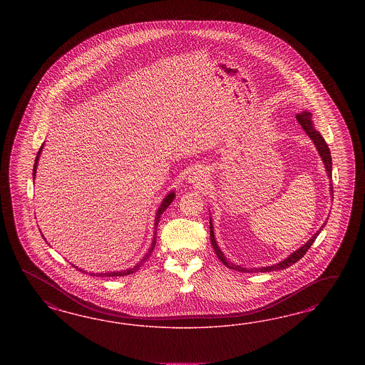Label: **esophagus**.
<instances>
[{"mask_svg":"<svg viewBox=\"0 0 365 365\" xmlns=\"http://www.w3.org/2000/svg\"><path fill=\"white\" fill-rule=\"evenodd\" d=\"M203 179H205V174H203L202 170H198V168L192 170L191 174H190V177H188L190 183H195V185H199L200 182H203Z\"/></svg>","mask_w":365,"mask_h":365,"instance_id":"1","label":"esophagus"}]
</instances>
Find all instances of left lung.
Listing matches in <instances>:
<instances>
[{
    "label": "left lung",
    "mask_w": 365,
    "mask_h": 365,
    "mask_svg": "<svg viewBox=\"0 0 365 365\" xmlns=\"http://www.w3.org/2000/svg\"><path fill=\"white\" fill-rule=\"evenodd\" d=\"M296 119H297V122H299V125L304 128V131L307 133V135L309 136L310 139H312V142L314 144V147L317 148V151H319V155H320L321 160H322V163H324V167H325V171H327V175L329 178V180L331 179V151H329V147H328V144L327 142L324 140V138L321 136L320 133L314 128V124H313V120H312V113L310 112H307V110H304V112H301L299 115H296ZM331 187H329V191H331V195H333V186L329 185ZM327 223H324L322 226L320 227V230H317V232L310 238L308 242L304 243L299 249H297L296 252H293L292 255L287 257L284 261H279L278 264L276 265L272 266H264V267H253V269H246V267H242V266L240 265H234L232 262H229L227 261V258L225 257V255L222 253L221 249H220V246H218V243L215 241V235H214V226H212V222H211L210 218V241L211 245H212V249L215 250V255L217 257L220 258L222 261V264L225 266H227V267H230V269H234V270H238V272H243V273H252V272H273V270H279V269H287L289 266L293 265V264H296L297 261H299L305 253L308 252V249H310V246H312V243L316 241V238H317V235L320 234L321 230L324 229V226H325Z\"/></svg>",
    "instance_id": "obj_1"
}]
</instances>
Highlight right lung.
Wrapping results in <instances>:
<instances>
[{"instance_id":"1","label":"right lung","mask_w":365,"mask_h":365,"mask_svg":"<svg viewBox=\"0 0 365 365\" xmlns=\"http://www.w3.org/2000/svg\"><path fill=\"white\" fill-rule=\"evenodd\" d=\"M43 148H44V143L43 145L40 147V150H38V153H37V156H36V159H34V179L36 178V173H37V166H38V160H40V155L43 153ZM175 198V192L174 191H170L168 194H167L165 199L162 200V203H160V206L158 207V210H156V214H155V223H154V237H153V243H151V246H150V249L147 250V253L144 255L143 258L136 264V265L133 266V267H130V269H125V270H119V272H106V273H89V276H96V277H122V276H128V274H133L135 272H138L142 266L145 264V261L150 258V255L153 253V250H154L155 243H156V227H158V223L160 221V215L165 212L167 207L173 203V200ZM44 237V235H43ZM73 267H76L78 270L80 272H86V270H83V269H80L78 266L72 265ZM87 274H88V272H87Z\"/></svg>"}]
</instances>
